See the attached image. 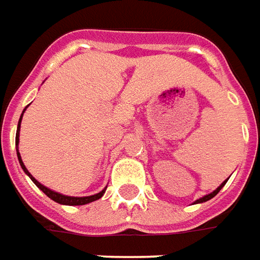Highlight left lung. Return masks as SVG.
<instances>
[{
  "label": "left lung",
  "instance_id": "left-lung-1",
  "mask_svg": "<svg viewBox=\"0 0 260 260\" xmlns=\"http://www.w3.org/2000/svg\"><path fill=\"white\" fill-rule=\"evenodd\" d=\"M230 179V178H227V179L224 180V182H222L221 185L218 186V187H217V189H215L214 192H211V193H209V194H206V196H203V198H200V199H198V200H196V202H194V204H198V203H204V202H207V200H210V199H213L215 196V194H217V193L220 192V190H221L222 189V186L225 185V183H227V180Z\"/></svg>",
  "mask_w": 260,
  "mask_h": 260
}]
</instances>
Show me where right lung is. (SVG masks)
I'll use <instances>...</instances> for the list:
<instances>
[{
    "instance_id": "right-lung-1",
    "label": "right lung",
    "mask_w": 260,
    "mask_h": 260,
    "mask_svg": "<svg viewBox=\"0 0 260 260\" xmlns=\"http://www.w3.org/2000/svg\"><path fill=\"white\" fill-rule=\"evenodd\" d=\"M29 106V105H27ZM26 106V108H27ZM26 108L23 109V112H22L21 117H19V121H18V128H16V137H15V145H16V155H18V159H19V164H21V168L23 169V172L32 179V182L35 183V185L38 186L39 189L42 190V192L45 193L47 198H50L51 200H54L56 203H60V204H66V206H82V204H88L91 203V202H95V200H98V199H101L102 196L105 194V190H106V187H105L104 190H101L99 193H96V194H92V196H84V198H74V196H66V194H61V193L58 192H54V190H51V189H49V187H46L45 185H42L39 180H36L35 178H33L32 175H30V172L27 171L26 167H25V164H23V161H22L21 158V154H19V150H18V145H19V132H21V121H22V117H23V113H25V110H26Z\"/></svg>"
}]
</instances>
